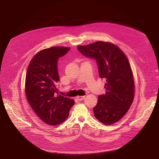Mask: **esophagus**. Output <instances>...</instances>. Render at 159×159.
Returning <instances> with one entry per match:
<instances>
[{
  "instance_id": "1",
  "label": "esophagus",
  "mask_w": 159,
  "mask_h": 159,
  "mask_svg": "<svg viewBox=\"0 0 159 159\" xmlns=\"http://www.w3.org/2000/svg\"><path fill=\"white\" fill-rule=\"evenodd\" d=\"M84 98V96H77V99L78 100V101H82V100H83V99Z\"/></svg>"
}]
</instances>
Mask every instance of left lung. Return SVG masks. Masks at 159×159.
I'll return each mask as SVG.
<instances>
[{
    "instance_id": "left-lung-1",
    "label": "left lung",
    "mask_w": 159,
    "mask_h": 159,
    "mask_svg": "<svg viewBox=\"0 0 159 159\" xmlns=\"http://www.w3.org/2000/svg\"><path fill=\"white\" fill-rule=\"evenodd\" d=\"M77 49L84 57L95 60L99 77L106 80V93L99 95L93 108L95 118L106 125L118 121L127 112L134 94L133 75L125 54L118 47L103 41Z\"/></svg>"
}]
</instances>
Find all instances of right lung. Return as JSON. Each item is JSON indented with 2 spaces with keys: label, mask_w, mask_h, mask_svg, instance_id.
Instances as JSON below:
<instances>
[{
  "label": "right lung",
  "mask_w": 159,
  "mask_h": 159,
  "mask_svg": "<svg viewBox=\"0 0 159 159\" xmlns=\"http://www.w3.org/2000/svg\"><path fill=\"white\" fill-rule=\"evenodd\" d=\"M70 50L53 47L38 52L31 60L25 79V93L32 108L48 125H57L69 116L75 101L58 94V58Z\"/></svg>",
  "instance_id": "1"
}]
</instances>
